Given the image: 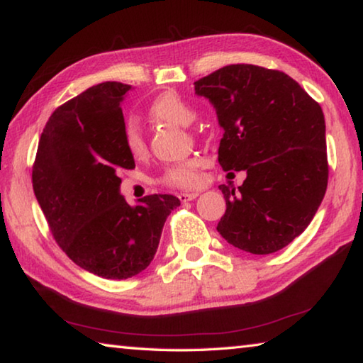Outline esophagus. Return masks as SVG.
Listing matches in <instances>:
<instances>
[{"instance_id": "obj_1", "label": "esophagus", "mask_w": 363, "mask_h": 363, "mask_svg": "<svg viewBox=\"0 0 363 363\" xmlns=\"http://www.w3.org/2000/svg\"><path fill=\"white\" fill-rule=\"evenodd\" d=\"M196 196H199V192H181L177 195V199H179L182 203L184 201H190V200H195Z\"/></svg>"}]
</instances>
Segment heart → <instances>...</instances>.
<instances>
[{
	"mask_svg": "<svg viewBox=\"0 0 363 363\" xmlns=\"http://www.w3.org/2000/svg\"><path fill=\"white\" fill-rule=\"evenodd\" d=\"M149 112L158 121L173 123V125L179 126L190 125L196 116L195 108L174 91H167V93L160 94L150 104ZM123 140H125L128 153L133 158H140L145 155L147 145L144 134L140 131L139 123L134 118H130L125 123ZM200 168L201 162L199 158H189L186 162L174 163L164 169V173L162 174V182L164 186L174 189H194L200 186L201 182Z\"/></svg>",
	"mask_w": 363,
	"mask_h": 363,
	"instance_id": "b5f03b06",
	"label": "heart"
}]
</instances>
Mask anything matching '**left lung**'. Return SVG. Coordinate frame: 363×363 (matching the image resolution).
<instances>
[{
    "label": "left lung",
    "mask_w": 363,
    "mask_h": 363,
    "mask_svg": "<svg viewBox=\"0 0 363 363\" xmlns=\"http://www.w3.org/2000/svg\"><path fill=\"white\" fill-rule=\"evenodd\" d=\"M224 128L218 160L224 171H247L235 192L219 186L225 213L218 232L235 248L270 255L301 235L328 184L322 107L279 70L227 65L195 82Z\"/></svg>",
    "instance_id": "1"
}]
</instances>
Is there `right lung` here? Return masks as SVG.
<instances>
[{
  "label": "right lung",
  "instance_id": "add662e5",
  "mask_svg": "<svg viewBox=\"0 0 363 363\" xmlns=\"http://www.w3.org/2000/svg\"><path fill=\"white\" fill-rule=\"evenodd\" d=\"M130 84L106 82L67 101L49 116L32 182L54 240L70 259L104 279L125 280L149 266L164 220L181 205L153 194L130 206L120 173L134 169L123 140L121 101Z\"/></svg>",
  "mask_w": 363,
  "mask_h": 363
}]
</instances>
